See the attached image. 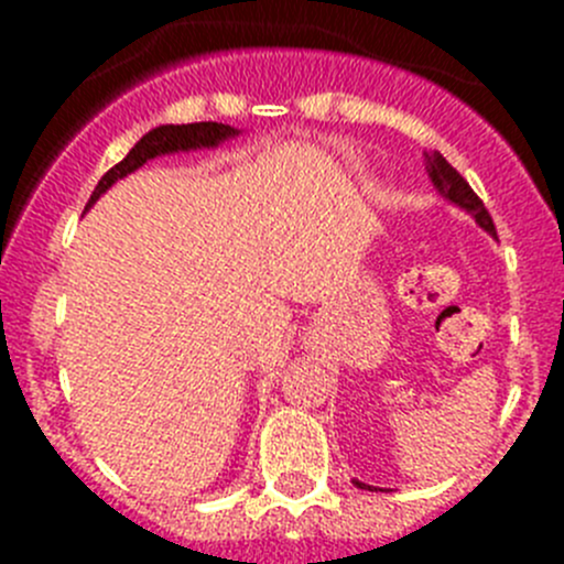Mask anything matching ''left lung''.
I'll use <instances>...</instances> for the list:
<instances>
[{
	"instance_id": "8db88e82",
	"label": "left lung",
	"mask_w": 564,
	"mask_h": 564,
	"mask_svg": "<svg viewBox=\"0 0 564 564\" xmlns=\"http://www.w3.org/2000/svg\"><path fill=\"white\" fill-rule=\"evenodd\" d=\"M426 163H430L426 169H430V177H432V183L437 186V192H441L446 200H452V203H457L460 208H466V212L471 214V217H475V220L480 223L482 228H486V231L497 234L491 214H488V208L482 206V200L475 194V188L463 181V174L457 172V169L452 166V163L446 161L441 152H435V149L426 154ZM356 486L358 488H370V486H364V482H358V480H356Z\"/></svg>"
}]
</instances>
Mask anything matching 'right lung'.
Instances as JSON below:
<instances>
[{"instance_id":"1","label":"right lung","mask_w":564,"mask_h":564,"mask_svg":"<svg viewBox=\"0 0 564 564\" xmlns=\"http://www.w3.org/2000/svg\"><path fill=\"white\" fill-rule=\"evenodd\" d=\"M234 134H237V129H231L228 123H217V121L183 123V127H174V123H169V127L152 129V132L143 134L141 141L129 149V154L123 158L121 163H115V166L109 169L107 174H104L101 181H98V186H96V192H93V197H89L87 208L93 206V203H96L98 197H101V194L107 192V188L112 186L115 181L127 177L129 172L141 169L143 163L152 161V158H158V154L188 152V149H203V147H217V143L226 141V138H234Z\"/></svg>"}]
</instances>
